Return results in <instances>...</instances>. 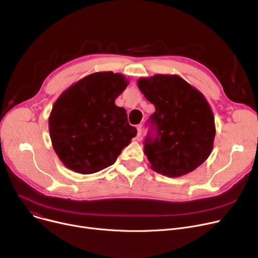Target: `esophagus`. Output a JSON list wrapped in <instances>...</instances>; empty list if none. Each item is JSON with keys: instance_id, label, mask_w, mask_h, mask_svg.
I'll use <instances>...</instances> for the list:
<instances>
[{"instance_id": "esophagus-1", "label": "esophagus", "mask_w": 258, "mask_h": 258, "mask_svg": "<svg viewBox=\"0 0 258 258\" xmlns=\"http://www.w3.org/2000/svg\"><path fill=\"white\" fill-rule=\"evenodd\" d=\"M137 131H138V137H140L141 134H142V124H139L137 126Z\"/></svg>"}]
</instances>
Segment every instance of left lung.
<instances>
[{
    "mask_svg": "<svg viewBox=\"0 0 258 258\" xmlns=\"http://www.w3.org/2000/svg\"><path fill=\"white\" fill-rule=\"evenodd\" d=\"M144 97L155 105L144 154L156 172L178 178L194 171L210 156L214 116L205 96L179 75L156 74L138 80Z\"/></svg>",
    "mask_w": 258,
    "mask_h": 258,
    "instance_id": "left-lung-1",
    "label": "left lung"
}]
</instances>
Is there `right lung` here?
Returning a JSON list of instances; mask_svg holds the SVG:
<instances>
[{"label":"right lung","mask_w":258,"mask_h":258,"mask_svg":"<svg viewBox=\"0 0 258 258\" xmlns=\"http://www.w3.org/2000/svg\"><path fill=\"white\" fill-rule=\"evenodd\" d=\"M127 85L122 74L96 72L78 80L54 102L49 133L66 167L83 174L100 171L114 164L136 137L126 111L115 104Z\"/></svg>","instance_id":"right-lung-1"}]
</instances>
